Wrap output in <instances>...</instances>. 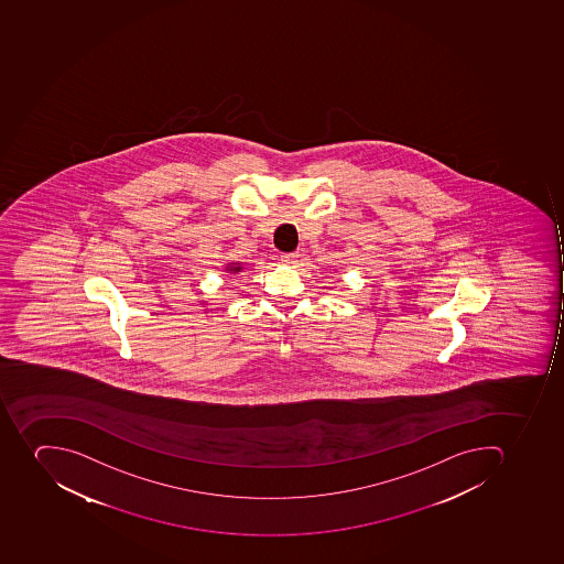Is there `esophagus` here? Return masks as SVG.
Here are the masks:
<instances>
[{
	"instance_id": "esophagus-1",
	"label": "esophagus",
	"mask_w": 564,
	"mask_h": 564,
	"mask_svg": "<svg viewBox=\"0 0 564 564\" xmlns=\"http://www.w3.org/2000/svg\"><path fill=\"white\" fill-rule=\"evenodd\" d=\"M297 256H300V253L297 252L282 253V256H280V259H282V262H284V264H294V262H296Z\"/></svg>"
}]
</instances>
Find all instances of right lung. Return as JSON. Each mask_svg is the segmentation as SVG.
Wrapping results in <instances>:
<instances>
[{"instance_id":"obj_1","label":"right lung","mask_w":564,"mask_h":564,"mask_svg":"<svg viewBox=\"0 0 564 564\" xmlns=\"http://www.w3.org/2000/svg\"><path fill=\"white\" fill-rule=\"evenodd\" d=\"M243 271V267H241L240 262H229L226 267V273H231V275H236V273H240Z\"/></svg>"}]
</instances>
